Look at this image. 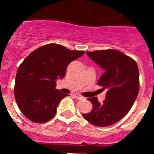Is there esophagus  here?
Instances as JSON below:
<instances>
[{
  "label": "esophagus",
  "instance_id": "obj_1",
  "mask_svg": "<svg viewBox=\"0 0 154 154\" xmlns=\"http://www.w3.org/2000/svg\"><path fill=\"white\" fill-rule=\"evenodd\" d=\"M73 96H74V97L76 98V99H85V98H84L83 96H82L81 95H79V94L75 93V94H74Z\"/></svg>",
  "mask_w": 154,
  "mask_h": 154
}]
</instances>
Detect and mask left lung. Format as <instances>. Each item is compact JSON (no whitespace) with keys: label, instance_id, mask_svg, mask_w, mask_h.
Masks as SVG:
<instances>
[{"label":"left lung","instance_id":"8db88e82","mask_svg":"<svg viewBox=\"0 0 154 154\" xmlns=\"http://www.w3.org/2000/svg\"><path fill=\"white\" fill-rule=\"evenodd\" d=\"M86 54L104 70L98 85L107 92L102 104L96 97L89 98L93 109L82 116L95 126H111L124 117L137 99L140 89L138 66L133 58L117 50L86 51Z\"/></svg>","mask_w":154,"mask_h":154}]
</instances>
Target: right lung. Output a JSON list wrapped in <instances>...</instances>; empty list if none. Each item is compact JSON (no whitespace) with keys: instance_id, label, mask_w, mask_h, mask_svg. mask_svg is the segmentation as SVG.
Returning <instances> with one entry per match:
<instances>
[{"instance_id":"add662e5","label":"right lung","mask_w":154,"mask_h":154,"mask_svg":"<svg viewBox=\"0 0 154 154\" xmlns=\"http://www.w3.org/2000/svg\"><path fill=\"white\" fill-rule=\"evenodd\" d=\"M84 53L48 44L37 48L24 59L16 75L14 96L28 119L43 123L55 116L59 103L67 96L55 89L56 80L63 79L69 64Z\"/></svg>"}]
</instances>
